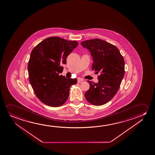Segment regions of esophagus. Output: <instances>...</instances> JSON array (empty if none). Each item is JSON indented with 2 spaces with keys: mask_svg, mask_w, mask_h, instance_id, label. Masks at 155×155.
I'll use <instances>...</instances> for the list:
<instances>
[{
  "mask_svg": "<svg viewBox=\"0 0 155 155\" xmlns=\"http://www.w3.org/2000/svg\"><path fill=\"white\" fill-rule=\"evenodd\" d=\"M83 81V79L81 78H78V83H82Z\"/></svg>",
  "mask_w": 155,
  "mask_h": 155,
  "instance_id": "1",
  "label": "esophagus"
}]
</instances>
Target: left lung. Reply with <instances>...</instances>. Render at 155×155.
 <instances>
[{
	"label": "left lung",
	"mask_w": 155,
	"mask_h": 155,
	"mask_svg": "<svg viewBox=\"0 0 155 155\" xmlns=\"http://www.w3.org/2000/svg\"><path fill=\"white\" fill-rule=\"evenodd\" d=\"M93 57L92 70L98 76V83L88 81L90 88L85 93L88 103L101 106L117 94L124 75V61L118 48L111 43L94 38L81 42Z\"/></svg>",
	"instance_id": "obj_1"
}]
</instances>
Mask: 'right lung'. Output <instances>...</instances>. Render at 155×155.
<instances>
[{
    "label": "right lung",
    "mask_w": 155,
    "mask_h": 155,
    "mask_svg": "<svg viewBox=\"0 0 155 155\" xmlns=\"http://www.w3.org/2000/svg\"><path fill=\"white\" fill-rule=\"evenodd\" d=\"M78 43L59 37L45 38L31 51L28 64L29 80L35 95L50 107L63 105L69 97L70 87L76 78L59 75L63 70L68 55Z\"/></svg>",
    "instance_id": "obj_1"
}]
</instances>
